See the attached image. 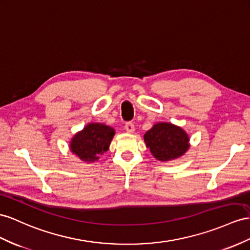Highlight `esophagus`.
<instances>
[{"mask_svg": "<svg viewBox=\"0 0 250 250\" xmlns=\"http://www.w3.org/2000/svg\"><path fill=\"white\" fill-rule=\"evenodd\" d=\"M125 129L127 133H133L134 130H135V126H134V124L132 123V121H127V123H125Z\"/></svg>", "mask_w": 250, "mask_h": 250, "instance_id": "esophagus-1", "label": "esophagus"}]
</instances>
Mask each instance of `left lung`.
<instances>
[{"label": "left lung", "mask_w": 250, "mask_h": 250, "mask_svg": "<svg viewBox=\"0 0 250 250\" xmlns=\"http://www.w3.org/2000/svg\"><path fill=\"white\" fill-rule=\"evenodd\" d=\"M144 138L153 156L162 162L180 157L189 149L186 132L172 124H156L145 134Z\"/></svg>", "instance_id": "left-lung-1"}]
</instances>
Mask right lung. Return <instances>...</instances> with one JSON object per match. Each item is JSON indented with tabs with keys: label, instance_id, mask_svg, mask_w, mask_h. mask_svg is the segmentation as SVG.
Returning a JSON list of instances; mask_svg holds the SVG:
<instances>
[{
	"label": "right lung",
	"instance_id": "obj_1",
	"mask_svg": "<svg viewBox=\"0 0 250 250\" xmlns=\"http://www.w3.org/2000/svg\"><path fill=\"white\" fill-rule=\"evenodd\" d=\"M114 134L111 126L89 124L72 139L70 150L82 161L95 162L108 149Z\"/></svg>",
	"mask_w": 250,
	"mask_h": 250
}]
</instances>
